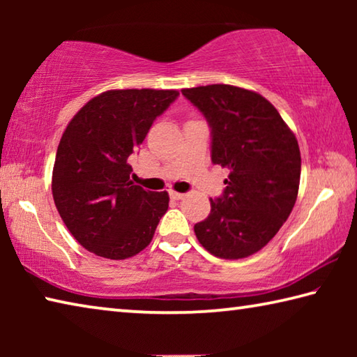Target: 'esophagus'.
<instances>
[{
  "instance_id": "1",
  "label": "esophagus",
  "mask_w": 357,
  "mask_h": 357,
  "mask_svg": "<svg viewBox=\"0 0 357 357\" xmlns=\"http://www.w3.org/2000/svg\"><path fill=\"white\" fill-rule=\"evenodd\" d=\"M170 197L173 198V200H183V198L185 197V193H181V192L170 190Z\"/></svg>"
}]
</instances>
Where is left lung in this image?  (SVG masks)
<instances>
[{
	"instance_id": "obj_1",
	"label": "left lung",
	"mask_w": 357,
	"mask_h": 357,
	"mask_svg": "<svg viewBox=\"0 0 357 357\" xmlns=\"http://www.w3.org/2000/svg\"><path fill=\"white\" fill-rule=\"evenodd\" d=\"M211 128L213 164L228 168L223 195L195 223L200 244L214 257H250L273 239L298 198L299 144L268 99L231 84L183 89Z\"/></svg>"
}]
</instances>
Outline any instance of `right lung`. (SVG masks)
<instances>
[{
    "instance_id": "obj_1",
    "label": "right lung",
    "mask_w": 357,
    "mask_h": 357,
    "mask_svg": "<svg viewBox=\"0 0 357 357\" xmlns=\"http://www.w3.org/2000/svg\"><path fill=\"white\" fill-rule=\"evenodd\" d=\"M178 96L174 89H112L84 104L64 130L53 200L72 236L98 257L137 255L167 213L168 193L132 183L129 160Z\"/></svg>"
}]
</instances>
